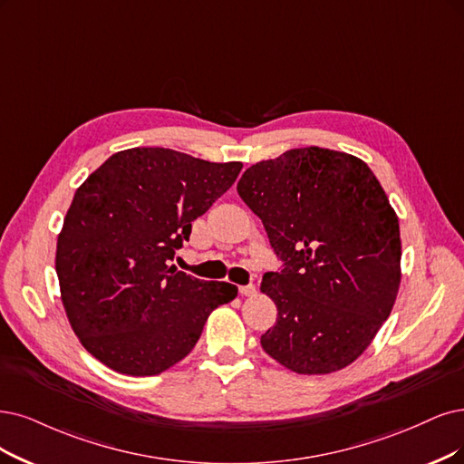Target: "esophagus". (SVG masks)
<instances>
[{
	"instance_id": "1",
	"label": "esophagus",
	"mask_w": 464,
	"mask_h": 464,
	"mask_svg": "<svg viewBox=\"0 0 464 464\" xmlns=\"http://www.w3.org/2000/svg\"><path fill=\"white\" fill-rule=\"evenodd\" d=\"M238 295H241V296H254L256 295V286L254 285L238 286Z\"/></svg>"
}]
</instances>
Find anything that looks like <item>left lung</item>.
Returning a JSON list of instances; mask_svg holds the SVG:
<instances>
[{"mask_svg": "<svg viewBox=\"0 0 464 464\" xmlns=\"http://www.w3.org/2000/svg\"><path fill=\"white\" fill-rule=\"evenodd\" d=\"M237 191L285 262L262 279L277 305L262 348L298 374L352 365L401 283L400 223L382 185L353 154L304 147L256 162Z\"/></svg>", "mask_w": 464, "mask_h": 464, "instance_id": "8db88e82", "label": "left lung"}]
</instances>
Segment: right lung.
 Masks as SVG:
<instances>
[{
	"instance_id": "add662e5",
	"label": "right lung",
	"mask_w": 464,
	"mask_h": 464,
	"mask_svg": "<svg viewBox=\"0 0 464 464\" xmlns=\"http://www.w3.org/2000/svg\"><path fill=\"white\" fill-rule=\"evenodd\" d=\"M241 168L137 147L112 154L76 188L55 269L68 323L102 365L160 374L195 348L216 307L237 298L235 285L200 281L168 260Z\"/></svg>"
}]
</instances>
